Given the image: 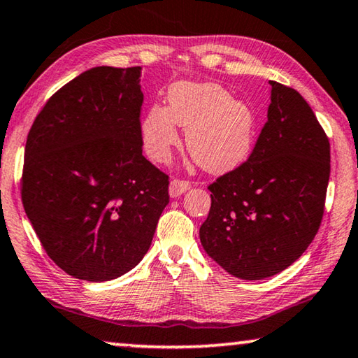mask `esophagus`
<instances>
[{
	"instance_id": "obj_1",
	"label": "esophagus",
	"mask_w": 358,
	"mask_h": 358,
	"mask_svg": "<svg viewBox=\"0 0 358 358\" xmlns=\"http://www.w3.org/2000/svg\"><path fill=\"white\" fill-rule=\"evenodd\" d=\"M191 188V183L189 181H185V180H178L175 178L170 181V186H169V194L170 197H180L181 194H185L186 191Z\"/></svg>"
}]
</instances>
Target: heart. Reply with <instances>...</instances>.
Segmentation results:
<instances>
[{
    "mask_svg": "<svg viewBox=\"0 0 358 358\" xmlns=\"http://www.w3.org/2000/svg\"><path fill=\"white\" fill-rule=\"evenodd\" d=\"M177 126L186 129V146L196 162L207 172L224 173L250 155L257 115L250 103L231 99L220 84L180 81L170 86L167 106H151L141 121L151 161L169 162L180 143Z\"/></svg>",
    "mask_w": 358,
    "mask_h": 358,
    "instance_id": "1",
    "label": "heart"
}]
</instances>
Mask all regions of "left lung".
<instances>
[{
    "label": "left lung",
    "instance_id": "1",
    "mask_svg": "<svg viewBox=\"0 0 358 358\" xmlns=\"http://www.w3.org/2000/svg\"><path fill=\"white\" fill-rule=\"evenodd\" d=\"M268 122L247 162L208 186L199 237L231 275L261 280L293 264L314 239L330 180V141L299 92L271 81Z\"/></svg>",
    "mask_w": 358,
    "mask_h": 358
}]
</instances>
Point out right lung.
<instances>
[{"label": "right lung", "mask_w": 358, "mask_h": 358, "mask_svg": "<svg viewBox=\"0 0 358 358\" xmlns=\"http://www.w3.org/2000/svg\"><path fill=\"white\" fill-rule=\"evenodd\" d=\"M141 68L95 66L48 100L28 134L22 202L49 258L113 280L148 252L169 177L141 155Z\"/></svg>", "instance_id": "right-lung-1"}]
</instances>
